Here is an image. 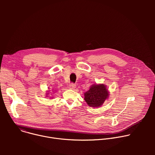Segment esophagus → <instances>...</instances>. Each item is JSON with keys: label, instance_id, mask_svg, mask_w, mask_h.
Listing matches in <instances>:
<instances>
[{"label": "esophagus", "instance_id": "esophagus-1", "mask_svg": "<svg viewBox=\"0 0 155 155\" xmlns=\"http://www.w3.org/2000/svg\"><path fill=\"white\" fill-rule=\"evenodd\" d=\"M69 87H70V89L74 90V89H75V88L76 87V84L75 83H71L70 84V85H69Z\"/></svg>", "mask_w": 155, "mask_h": 155}]
</instances>
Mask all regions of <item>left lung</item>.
I'll return each instance as SVG.
<instances>
[{
  "mask_svg": "<svg viewBox=\"0 0 155 155\" xmlns=\"http://www.w3.org/2000/svg\"><path fill=\"white\" fill-rule=\"evenodd\" d=\"M108 96V92L104 84H94L84 93V99L89 106L98 107L102 105Z\"/></svg>",
  "mask_w": 155,
  "mask_h": 155,
  "instance_id": "obj_1",
  "label": "left lung"
}]
</instances>
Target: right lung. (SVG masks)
Here are the masks:
<instances>
[{
  "mask_svg": "<svg viewBox=\"0 0 155 155\" xmlns=\"http://www.w3.org/2000/svg\"><path fill=\"white\" fill-rule=\"evenodd\" d=\"M47 94H48V93H47Z\"/></svg>",
  "mask_w": 155,
  "mask_h": 155,
  "instance_id": "right-lung-1",
  "label": "right lung"
}]
</instances>
